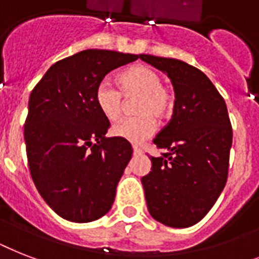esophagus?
<instances>
[{
    "label": "esophagus",
    "mask_w": 259,
    "mask_h": 259,
    "mask_svg": "<svg viewBox=\"0 0 259 259\" xmlns=\"http://www.w3.org/2000/svg\"><path fill=\"white\" fill-rule=\"evenodd\" d=\"M133 152H134V154H141L142 149L138 145H133Z\"/></svg>",
    "instance_id": "esophagus-1"
}]
</instances>
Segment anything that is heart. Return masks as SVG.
Returning <instances> with one entry per match:
<instances>
[{
	"label": "heart",
	"instance_id": "heart-1",
	"mask_svg": "<svg viewBox=\"0 0 259 259\" xmlns=\"http://www.w3.org/2000/svg\"><path fill=\"white\" fill-rule=\"evenodd\" d=\"M118 86L102 82L95 90L98 109L109 121H117L125 106V98L137 97L134 102V117L122 119L113 126L111 133L130 142H141L156 129V118L169 117L173 110L172 93L161 84V76L145 66H134L119 74Z\"/></svg>",
	"mask_w": 259,
	"mask_h": 259
}]
</instances>
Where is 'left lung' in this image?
Returning <instances> with one entry per match:
<instances>
[{
  "label": "left lung",
  "mask_w": 259,
  "mask_h": 259,
  "mask_svg": "<svg viewBox=\"0 0 259 259\" xmlns=\"http://www.w3.org/2000/svg\"><path fill=\"white\" fill-rule=\"evenodd\" d=\"M168 75L175 90L169 123L153 144L165 149L152 157L141 179L150 215L162 225L185 229L212 208L229 175L233 129L225 99L196 67L177 59L140 55Z\"/></svg>",
  "instance_id": "1"
}]
</instances>
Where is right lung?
Returning <instances> with one entry per match:
<instances>
[{
  "label": "right lung",
  "mask_w": 259,
  "mask_h": 259,
  "mask_svg": "<svg viewBox=\"0 0 259 259\" xmlns=\"http://www.w3.org/2000/svg\"><path fill=\"white\" fill-rule=\"evenodd\" d=\"M138 55L86 50L59 60L34 86L24 126L30 176L59 217L75 223L107 213L133 148L107 138L109 119L95 90L110 71Z\"/></svg>",
  "instance_id": "obj_1"
}]
</instances>
